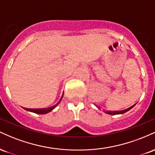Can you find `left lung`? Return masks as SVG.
<instances>
[{"label":"left lung","instance_id":"obj_1","mask_svg":"<svg viewBox=\"0 0 155 155\" xmlns=\"http://www.w3.org/2000/svg\"><path fill=\"white\" fill-rule=\"evenodd\" d=\"M133 106H131V107H130L128 108H127V109L125 110H122V111H106V113L108 114H111V115H116V114H124L125 113V112L128 111L129 110H130L131 108H132Z\"/></svg>","mask_w":155,"mask_h":155}]
</instances>
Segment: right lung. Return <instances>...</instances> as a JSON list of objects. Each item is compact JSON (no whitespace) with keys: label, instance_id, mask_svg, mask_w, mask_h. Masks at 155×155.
Here are the masks:
<instances>
[{"label":"right lung","instance_id":"obj_1","mask_svg":"<svg viewBox=\"0 0 155 155\" xmlns=\"http://www.w3.org/2000/svg\"><path fill=\"white\" fill-rule=\"evenodd\" d=\"M62 97H63V96H62ZM61 99H62V97H61ZM61 99H60V101H61ZM58 104H57L56 105H55V106H52V107L48 108H41V109H29V108H25V109L27 110V111L33 112V113L38 114H44L49 113V111H52V110L54 109L55 107H56L57 105H58Z\"/></svg>","mask_w":155,"mask_h":155}]
</instances>
